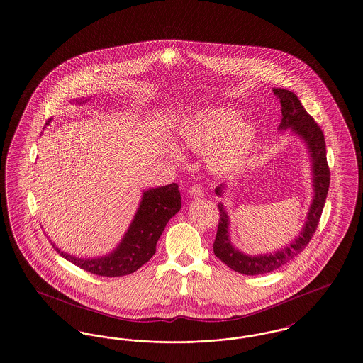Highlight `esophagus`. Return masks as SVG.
<instances>
[{
	"instance_id": "esophagus-1",
	"label": "esophagus",
	"mask_w": 363,
	"mask_h": 363,
	"mask_svg": "<svg viewBox=\"0 0 363 363\" xmlns=\"http://www.w3.org/2000/svg\"><path fill=\"white\" fill-rule=\"evenodd\" d=\"M189 193H190V196H191L193 199H200V197H203V186H201V185H194V186H191V188H190Z\"/></svg>"
}]
</instances>
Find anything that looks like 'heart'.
I'll list each match as a JSON object with an SVG mask.
<instances>
[{"label": "heart", "mask_w": 363, "mask_h": 363, "mask_svg": "<svg viewBox=\"0 0 363 363\" xmlns=\"http://www.w3.org/2000/svg\"><path fill=\"white\" fill-rule=\"evenodd\" d=\"M184 150L203 154L208 170L215 175L235 174L246 167L259 142V130L240 118V112L230 106H209L185 117L175 132ZM172 158L181 160L177 151Z\"/></svg>", "instance_id": "heart-1"}]
</instances>
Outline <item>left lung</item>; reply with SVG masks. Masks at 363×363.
<instances>
[{
    "mask_svg": "<svg viewBox=\"0 0 363 363\" xmlns=\"http://www.w3.org/2000/svg\"><path fill=\"white\" fill-rule=\"evenodd\" d=\"M273 93L277 100L281 104V123L278 130H290L293 135L298 136L308 150L311 160V172H312V188L313 199L309 206L306 221L300 235L293 239L288 246L277 250L274 252L250 255L242 252L233 246L230 239V216L224 206V203H218L220 212L218 233L213 243V251L218 259L224 262L230 269L240 274L246 276H258L274 272L284 266L285 263L296 258L306 245L318 228L320 216L327 199V193L330 188V169L327 164V152L324 135L320 130L315 120L306 113L304 106L301 105L297 96L281 87H273ZM225 184H221L215 189L218 197L224 194Z\"/></svg>",
    "mask_w": 363,
    "mask_h": 363,
    "instance_id": "obj_1",
    "label": "left lung"
}]
</instances>
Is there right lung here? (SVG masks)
Listing matches in <instances>:
<instances>
[{"label":"right lung","instance_id":"add662e5","mask_svg":"<svg viewBox=\"0 0 363 363\" xmlns=\"http://www.w3.org/2000/svg\"><path fill=\"white\" fill-rule=\"evenodd\" d=\"M87 100L75 99L73 102L85 104ZM51 121V118H50ZM45 123V125L50 124ZM181 194L177 184L143 190L138 211L127 233L113 251L97 258H78L51 243L59 255L86 270L101 277L130 274L151 259L157 251V243L169 220L181 209Z\"/></svg>","mask_w":363,"mask_h":363}]
</instances>
